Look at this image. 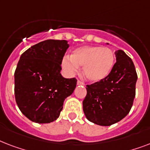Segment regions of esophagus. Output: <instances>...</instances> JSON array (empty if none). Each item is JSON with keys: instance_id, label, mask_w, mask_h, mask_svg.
I'll list each match as a JSON object with an SVG mask.
<instances>
[{"instance_id": "obj_1", "label": "esophagus", "mask_w": 150, "mask_h": 150, "mask_svg": "<svg viewBox=\"0 0 150 150\" xmlns=\"http://www.w3.org/2000/svg\"><path fill=\"white\" fill-rule=\"evenodd\" d=\"M77 85L78 86H84V82H82V81H80V80H78L77 82Z\"/></svg>"}]
</instances>
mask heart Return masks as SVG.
<instances>
[{
    "instance_id": "obj_1",
    "label": "heart",
    "mask_w": 150,
    "mask_h": 150,
    "mask_svg": "<svg viewBox=\"0 0 150 150\" xmlns=\"http://www.w3.org/2000/svg\"><path fill=\"white\" fill-rule=\"evenodd\" d=\"M115 56L108 47L86 46L75 50L71 57L63 60V67L69 72H74L78 66L83 67L86 79L96 82L105 79L114 68Z\"/></svg>"
}]
</instances>
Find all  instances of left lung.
I'll return each mask as SVG.
<instances>
[{"label": "left lung", "mask_w": 150, "mask_h": 150, "mask_svg": "<svg viewBox=\"0 0 150 150\" xmlns=\"http://www.w3.org/2000/svg\"><path fill=\"white\" fill-rule=\"evenodd\" d=\"M117 61L105 79L86 85L83 111L89 121L110 126L123 119L131 110L135 96L138 75L132 60L121 50L115 53Z\"/></svg>", "instance_id": "8db88e82"}]
</instances>
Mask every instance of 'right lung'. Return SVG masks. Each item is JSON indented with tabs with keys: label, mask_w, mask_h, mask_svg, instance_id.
Masks as SVG:
<instances>
[{
	"label": "right lung",
	"mask_w": 150,
	"mask_h": 150,
	"mask_svg": "<svg viewBox=\"0 0 150 150\" xmlns=\"http://www.w3.org/2000/svg\"><path fill=\"white\" fill-rule=\"evenodd\" d=\"M68 41L47 40L32 46L20 57L15 71V101L22 114L36 123L58 118L64 101L72 94L77 79L61 75Z\"/></svg>",
	"instance_id": "obj_1"
}]
</instances>
